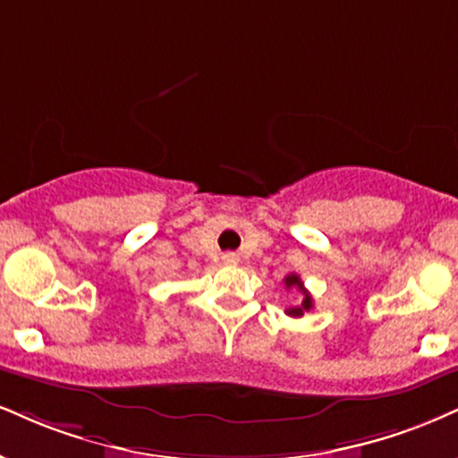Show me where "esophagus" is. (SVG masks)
Here are the masks:
<instances>
[{
	"instance_id": "esophagus-1",
	"label": "esophagus",
	"mask_w": 458,
	"mask_h": 458,
	"mask_svg": "<svg viewBox=\"0 0 458 458\" xmlns=\"http://www.w3.org/2000/svg\"><path fill=\"white\" fill-rule=\"evenodd\" d=\"M222 260H224L225 264H236V262H239V256H236L234 251H225L224 256H222Z\"/></svg>"
}]
</instances>
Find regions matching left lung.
<instances>
[{"label":"left lung","instance_id":"left-lung-1","mask_svg":"<svg viewBox=\"0 0 458 458\" xmlns=\"http://www.w3.org/2000/svg\"><path fill=\"white\" fill-rule=\"evenodd\" d=\"M284 284H285V288H288V290H290V288H296V290H299L301 294H302V301L299 302V305L290 307V310L285 311V313H288V316H292V318H302L307 311L313 310V299H311V294L305 290V285H302L299 275L290 273L288 277L284 279Z\"/></svg>","mask_w":458,"mask_h":458}]
</instances>
